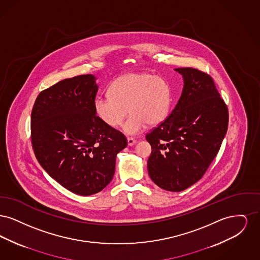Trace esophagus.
Returning <instances> with one entry per match:
<instances>
[{
  "label": "esophagus",
  "mask_w": 260,
  "mask_h": 260,
  "mask_svg": "<svg viewBox=\"0 0 260 260\" xmlns=\"http://www.w3.org/2000/svg\"><path fill=\"white\" fill-rule=\"evenodd\" d=\"M136 143V139H135L134 137H127V144L128 146H133Z\"/></svg>",
  "instance_id": "obj_1"
}]
</instances>
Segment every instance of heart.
Returning a JSON list of instances; mask_svg holds the SVG:
<instances>
[{
    "label": "heart",
    "instance_id": "obj_1",
    "mask_svg": "<svg viewBox=\"0 0 260 260\" xmlns=\"http://www.w3.org/2000/svg\"><path fill=\"white\" fill-rule=\"evenodd\" d=\"M172 102V88L160 76L147 72H133L115 79L109 87V94L99 95L93 109L101 122L117 127L127 115L124 123L127 135L139 134L146 124L156 125L168 116Z\"/></svg>",
    "mask_w": 260,
    "mask_h": 260
}]
</instances>
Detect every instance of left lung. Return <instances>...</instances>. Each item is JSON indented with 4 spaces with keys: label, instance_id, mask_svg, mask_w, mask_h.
<instances>
[{
    "label": "left lung",
    "instance_id": "8db88e82",
    "mask_svg": "<svg viewBox=\"0 0 260 260\" xmlns=\"http://www.w3.org/2000/svg\"><path fill=\"white\" fill-rule=\"evenodd\" d=\"M184 87L170 116L151 129L147 168L155 184L180 192L199 181L217 155L228 128V108L210 75L176 68Z\"/></svg>",
    "mask_w": 260,
    "mask_h": 260
}]
</instances>
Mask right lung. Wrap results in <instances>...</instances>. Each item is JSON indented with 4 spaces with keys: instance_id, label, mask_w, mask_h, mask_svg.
I'll return each mask as SVG.
<instances>
[{
    "instance_id": "1",
    "label": "right lung",
    "mask_w": 260,
    "mask_h": 260,
    "mask_svg": "<svg viewBox=\"0 0 260 260\" xmlns=\"http://www.w3.org/2000/svg\"><path fill=\"white\" fill-rule=\"evenodd\" d=\"M98 89L92 75L62 80L39 93L31 113L38 161L60 185L81 196L110 183L116 156L127 145L124 134L96 116Z\"/></svg>"
}]
</instances>
